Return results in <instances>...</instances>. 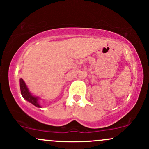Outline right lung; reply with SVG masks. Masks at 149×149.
Listing matches in <instances>:
<instances>
[{
  "label": "right lung",
  "instance_id": "obj_1",
  "mask_svg": "<svg viewBox=\"0 0 149 149\" xmlns=\"http://www.w3.org/2000/svg\"><path fill=\"white\" fill-rule=\"evenodd\" d=\"M19 83H20V90H21V94L23 97L24 99H25L26 100L29 102L30 103L33 104L34 106L37 107H41L39 105L38 100V98L36 97H34L33 95H31V94L30 93L29 91V89L27 88L26 85L24 81L22 78H20L19 80Z\"/></svg>",
  "mask_w": 149,
  "mask_h": 149
}]
</instances>
